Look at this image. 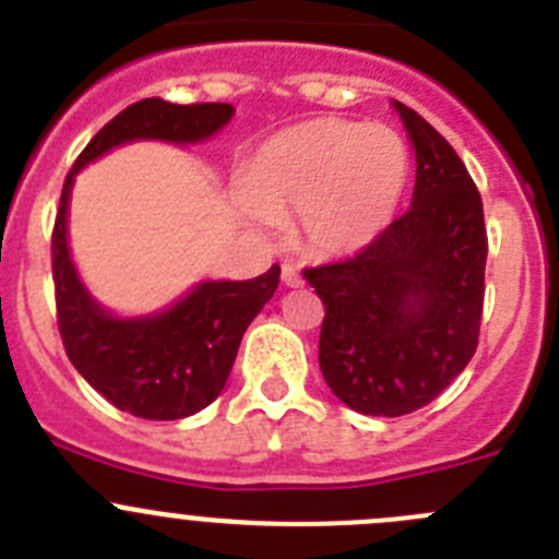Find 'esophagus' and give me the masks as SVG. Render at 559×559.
Returning <instances> with one entry per match:
<instances>
[{"instance_id": "esophagus-1", "label": "esophagus", "mask_w": 559, "mask_h": 559, "mask_svg": "<svg viewBox=\"0 0 559 559\" xmlns=\"http://www.w3.org/2000/svg\"><path fill=\"white\" fill-rule=\"evenodd\" d=\"M281 278H284L286 286H300L302 284V275L297 273V267H292V264H284V267H281Z\"/></svg>"}]
</instances>
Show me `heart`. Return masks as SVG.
I'll use <instances>...</instances> for the list:
<instances>
[{
    "instance_id": "obj_1",
    "label": "heart",
    "mask_w": 559,
    "mask_h": 559,
    "mask_svg": "<svg viewBox=\"0 0 559 559\" xmlns=\"http://www.w3.org/2000/svg\"><path fill=\"white\" fill-rule=\"evenodd\" d=\"M409 177L395 130L349 119H311L270 135L242 171L251 218L300 213L313 251L360 248L390 221Z\"/></svg>"
}]
</instances>
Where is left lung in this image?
I'll list each match as a JSON object with an SVG mask.
<instances>
[{
  "mask_svg": "<svg viewBox=\"0 0 559 559\" xmlns=\"http://www.w3.org/2000/svg\"><path fill=\"white\" fill-rule=\"evenodd\" d=\"M393 106L415 147L412 207L355 257L302 270L324 302V382L373 417L420 409L473 360L489 253L467 166L420 114Z\"/></svg>",
  "mask_w": 559,
  "mask_h": 559,
  "instance_id": "1",
  "label": "left lung"
}]
</instances>
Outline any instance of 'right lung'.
Segmentation results:
<instances>
[{
	"instance_id": "right-lung-1",
	"label": "right lung",
	"mask_w": 559,
	"mask_h": 559,
	"mask_svg": "<svg viewBox=\"0 0 559 559\" xmlns=\"http://www.w3.org/2000/svg\"><path fill=\"white\" fill-rule=\"evenodd\" d=\"M229 103H177L144 97L122 108L81 150L64 177L51 231L53 297L64 352L75 371L117 409L144 420H177L218 399L235 366L242 333L278 289L273 264L251 281H204L158 317L117 319L103 311L75 275L68 251V199L90 160L135 139L202 142L224 128Z\"/></svg>"
}]
</instances>
